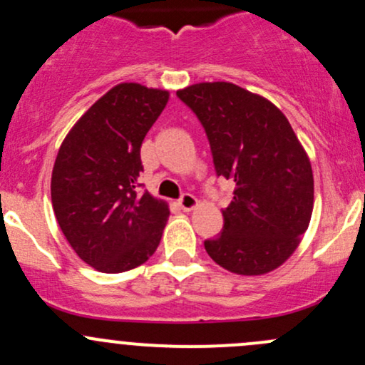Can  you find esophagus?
<instances>
[{
	"label": "esophagus",
	"instance_id": "1",
	"mask_svg": "<svg viewBox=\"0 0 365 365\" xmlns=\"http://www.w3.org/2000/svg\"><path fill=\"white\" fill-rule=\"evenodd\" d=\"M178 205H180V208L183 210V212H192V210L196 208L197 205H200V201H197L196 197L192 196V194H183V196L180 197Z\"/></svg>",
	"mask_w": 365,
	"mask_h": 365
}]
</instances>
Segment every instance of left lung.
<instances>
[{
	"instance_id": "obj_1",
	"label": "left lung",
	"mask_w": 365,
	"mask_h": 365,
	"mask_svg": "<svg viewBox=\"0 0 365 365\" xmlns=\"http://www.w3.org/2000/svg\"><path fill=\"white\" fill-rule=\"evenodd\" d=\"M197 114L219 176L235 182L222 233L208 256L237 275H264L289 259L314 206L311 160L281 109L226 81L176 91Z\"/></svg>"
}]
</instances>
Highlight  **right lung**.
<instances>
[{
  "label": "right lung",
  "mask_w": 365,
  "mask_h": 365,
  "mask_svg": "<svg viewBox=\"0 0 365 365\" xmlns=\"http://www.w3.org/2000/svg\"><path fill=\"white\" fill-rule=\"evenodd\" d=\"M168 101V90L116 84L73 123L58 150L54 215L70 247L95 270H132L159 247L169 205L135 187L143 139Z\"/></svg>",
  "instance_id": "1"
}]
</instances>
